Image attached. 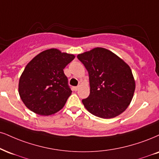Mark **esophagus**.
Masks as SVG:
<instances>
[{"label":"esophagus","mask_w":159,"mask_h":159,"mask_svg":"<svg viewBox=\"0 0 159 159\" xmlns=\"http://www.w3.org/2000/svg\"><path fill=\"white\" fill-rule=\"evenodd\" d=\"M79 86H76V87H74L73 88V90L74 91H78V89H79Z\"/></svg>","instance_id":"obj_1"}]
</instances>
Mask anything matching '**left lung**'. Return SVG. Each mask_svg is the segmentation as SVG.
Returning <instances> with one entry per match:
<instances>
[{
	"label": "left lung",
	"instance_id": "8db88e82",
	"mask_svg": "<svg viewBox=\"0 0 159 159\" xmlns=\"http://www.w3.org/2000/svg\"><path fill=\"white\" fill-rule=\"evenodd\" d=\"M89 75L90 94L82 100L90 113L111 119L124 112L132 100L136 88L130 66L104 48L78 54Z\"/></svg>",
	"mask_w": 159,
	"mask_h": 159
}]
</instances>
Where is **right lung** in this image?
I'll return each mask as SVG.
<instances>
[{
  "label": "right lung",
  "mask_w": 159,
  "mask_h": 159,
  "mask_svg": "<svg viewBox=\"0 0 159 159\" xmlns=\"http://www.w3.org/2000/svg\"><path fill=\"white\" fill-rule=\"evenodd\" d=\"M74 57L73 54L51 48L27 64L20 78L18 91L30 111L49 116L63 107L72 92L63 69Z\"/></svg>",
  "instance_id": "1"
}]
</instances>
